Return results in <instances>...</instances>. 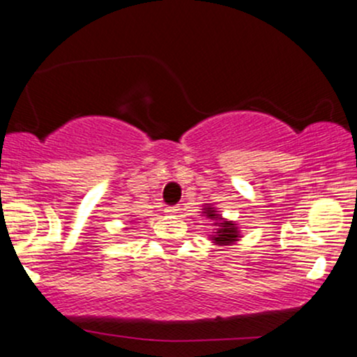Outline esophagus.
<instances>
[{
  "label": "esophagus",
  "instance_id": "34e87169",
  "mask_svg": "<svg viewBox=\"0 0 357 357\" xmlns=\"http://www.w3.org/2000/svg\"><path fill=\"white\" fill-rule=\"evenodd\" d=\"M166 215H178L179 213V206H167L166 210Z\"/></svg>",
  "mask_w": 357,
  "mask_h": 357
}]
</instances>
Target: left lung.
Returning a JSON list of instances; mask_svg holds the SVG:
<instances>
[{
    "label": "left lung",
    "instance_id": "left-lung-1",
    "mask_svg": "<svg viewBox=\"0 0 357 357\" xmlns=\"http://www.w3.org/2000/svg\"><path fill=\"white\" fill-rule=\"evenodd\" d=\"M203 217H206L211 222V225L215 227L213 232H211L210 241L213 242V245H218V248H223V245H234L242 238L241 230H238V225L236 222L229 220V218H223L220 213H218V208H215L213 205H208L205 203L202 208Z\"/></svg>",
    "mask_w": 357,
    "mask_h": 357
}]
</instances>
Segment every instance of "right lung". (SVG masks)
Masks as SVG:
<instances>
[{"mask_svg": "<svg viewBox=\"0 0 357 357\" xmlns=\"http://www.w3.org/2000/svg\"><path fill=\"white\" fill-rule=\"evenodd\" d=\"M127 229H128V227H127Z\"/></svg>", "mask_w": 357, "mask_h": 357, "instance_id": "right-lung-1", "label": "right lung"}]
</instances>
